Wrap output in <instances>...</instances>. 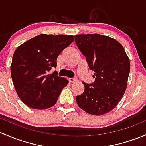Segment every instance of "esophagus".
Listing matches in <instances>:
<instances>
[{
  "instance_id": "1",
  "label": "esophagus",
  "mask_w": 146,
  "mask_h": 146,
  "mask_svg": "<svg viewBox=\"0 0 146 146\" xmlns=\"http://www.w3.org/2000/svg\"><path fill=\"white\" fill-rule=\"evenodd\" d=\"M76 80H77V78H68V81L71 82V83L76 82Z\"/></svg>"
}]
</instances>
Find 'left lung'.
Returning a JSON list of instances; mask_svg holds the SVG:
<instances>
[{"instance_id": "1", "label": "left lung", "mask_w": 146, "mask_h": 146, "mask_svg": "<svg viewBox=\"0 0 146 146\" xmlns=\"http://www.w3.org/2000/svg\"><path fill=\"white\" fill-rule=\"evenodd\" d=\"M74 37L95 78L93 83L82 82L85 90L76 96L78 105L92 115L109 113L118 104L127 88L130 60L123 46L110 36L88 34Z\"/></svg>"}]
</instances>
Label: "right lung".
I'll return each mask as SVG.
<instances>
[{
	"instance_id": "1",
	"label": "right lung",
	"mask_w": 146,
	"mask_h": 146,
	"mask_svg": "<svg viewBox=\"0 0 146 146\" xmlns=\"http://www.w3.org/2000/svg\"><path fill=\"white\" fill-rule=\"evenodd\" d=\"M74 41L73 35L41 34L19 46L10 66L12 80L19 98L27 107L46 110L56 103L68 80L56 72V59Z\"/></svg>"
}]
</instances>
